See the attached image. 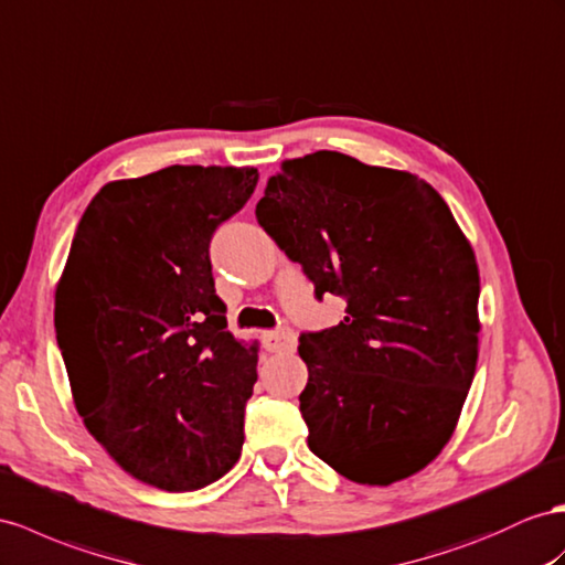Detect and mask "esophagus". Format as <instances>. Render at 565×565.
Returning a JSON list of instances; mask_svg holds the SVG:
<instances>
[{"mask_svg": "<svg viewBox=\"0 0 565 565\" xmlns=\"http://www.w3.org/2000/svg\"><path fill=\"white\" fill-rule=\"evenodd\" d=\"M263 343L269 353H281V351H294L296 349V334L288 327L265 331Z\"/></svg>", "mask_w": 565, "mask_h": 565, "instance_id": "obj_1", "label": "esophagus"}]
</instances>
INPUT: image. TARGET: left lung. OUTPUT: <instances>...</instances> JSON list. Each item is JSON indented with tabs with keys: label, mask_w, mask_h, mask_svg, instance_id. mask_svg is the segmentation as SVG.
Returning a JSON list of instances; mask_svg holds the SVG:
<instances>
[{
	"label": "left lung",
	"mask_w": 565,
	"mask_h": 565,
	"mask_svg": "<svg viewBox=\"0 0 565 565\" xmlns=\"http://www.w3.org/2000/svg\"><path fill=\"white\" fill-rule=\"evenodd\" d=\"M257 224L324 294L337 327L302 331L310 451L360 484L439 456L477 365L480 271L441 195L408 171L320 150L267 181Z\"/></svg>",
	"instance_id": "obj_1"
}]
</instances>
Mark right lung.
<instances>
[{
	"mask_svg": "<svg viewBox=\"0 0 565 565\" xmlns=\"http://www.w3.org/2000/svg\"><path fill=\"white\" fill-rule=\"evenodd\" d=\"M257 169L173 164L114 181L83 212L54 329L78 415L136 480L193 491L243 448L257 353L226 331L210 243Z\"/></svg>",
	"mask_w": 565,
	"mask_h": 565,
	"instance_id": "right-lung-1",
	"label": "right lung"
}]
</instances>
